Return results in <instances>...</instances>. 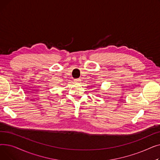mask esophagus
I'll return each instance as SVG.
<instances>
[{"mask_svg":"<svg viewBox=\"0 0 160 160\" xmlns=\"http://www.w3.org/2000/svg\"><path fill=\"white\" fill-rule=\"evenodd\" d=\"M74 83H79L80 82V79H75V80H74Z\"/></svg>","mask_w":160,"mask_h":160,"instance_id":"obj_1","label":"esophagus"}]
</instances>
